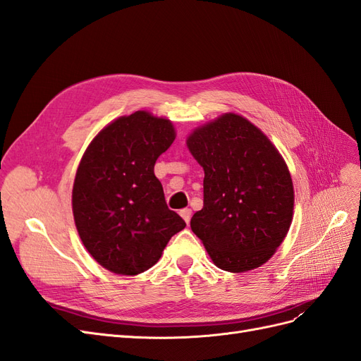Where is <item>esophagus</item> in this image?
Wrapping results in <instances>:
<instances>
[{
  "label": "esophagus",
  "instance_id": "34e87169",
  "mask_svg": "<svg viewBox=\"0 0 361 361\" xmlns=\"http://www.w3.org/2000/svg\"><path fill=\"white\" fill-rule=\"evenodd\" d=\"M179 214H180V216L183 218V221L188 224L190 220H191V209H188V207H183V209L179 211Z\"/></svg>",
  "mask_w": 361,
  "mask_h": 361
}]
</instances>
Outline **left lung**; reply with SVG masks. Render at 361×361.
Instances as JSON below:
<instances>
[{"label": "left lung", "instance_id": "8db88e82", "mask_svg": "<svg viewBox=\"0 0 361 361\" xmlns=\"http://www.w3.org/2000/svg\"><path fill=\"white\" fill-rule=\"evenodd\" d=\"M187 147L204 171L191 231L215 267L238 274L267 264L293 218V183L277 147L235 113L195 128Z\"/></svg>", "mask_w": 361, "mask_h": 361}]
</instances>
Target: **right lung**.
<instances>
[{"mask_svg": "<svg viewBox=\"0 0 361 361\" xmlns=\"http://www.w3.org/2000/svg\"><path fill=\"white\" fill-rule=\"evenodd\" d=\"M176 138L167 117L140 110L104 126L76 169L72 212L90 256L118 276L154 267L187 226L170 211L155 162Z\"/></svg>", "mask_w": 361, "mask_h": 361, "instance_id": "1", "label": "right lung"}]
</instances>
